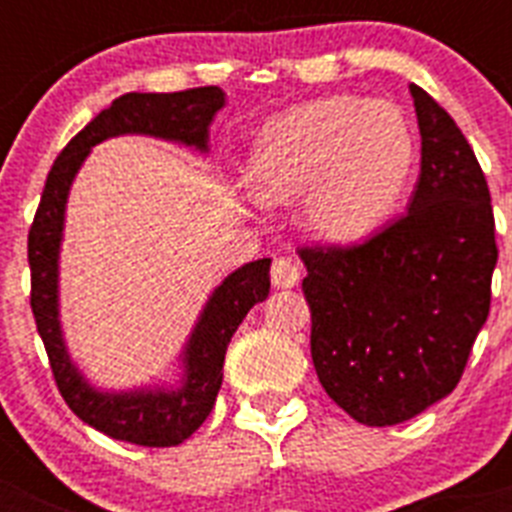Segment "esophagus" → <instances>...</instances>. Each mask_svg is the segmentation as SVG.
Returning a JSON list of instances; mask_svg holds the SVG:
<instances>
[{
	"label": "esophagus",
	"mask_w": 512,
	"mask_h": 512,
	"mask_svg": "<svg viewBox=\"0 0 512 512\" xmlns=\"http://www.w3.org/2000/svg\"><path fill=\"white\" fill-rule=\"evenodd\" d=\"M297 282H300V269H297L295 261L284 259V256L274 259V264H271V284L277 289H287L295 287Z\"/></svg>",
	"instance_id": "34e87169"
}]
</instances>
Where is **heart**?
Listing matches in <instances>:
<instances>
[{
  "label": "heart",
  "mask_w": 512,
  "mask_h": 512,
  "mask_svg": "<svg viewBox=\"0 0 512 512\" xmlns=\"http://www.w3.org/2000/svg\"><path fill=\"white\" fill-rule=\"evenodd\" d=\"M415 164V135L387 99L325 97L274 117L251 161L269 205L305 194V225L330 243L366 238L395 212Z\"/></svg>",
  "instance_id": "obj_1"
}]
</instances>
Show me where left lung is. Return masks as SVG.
<instances>
[{
    "label": "left lung",
    "mask_w": 512,
    "mask_h": 512,
    "mask_svg": "<svg viewBox=\"0 0 512 512\" xmlns=\"http://www.w3.org/2000/svg\"><path fill=\"white\" fill-rule=\"evenodd\" d=\"M420 179L408 212L354 246L297 248L323 390L364 425H397L459 384L490 315V189L467 138L410 84Z\"/></svg>",
    "instance_id": "left-lung-1"
}]
</instances>
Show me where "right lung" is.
<instances>
[{
  "label": "right lung",
  "mask_w": 512,
  "mask_h": 512,
  "mask_svg": "<svg viewBox=\"0 0 512 512\" xmlns=\"http://www.w3.org/2000/svg\"><path fill=\"white\" fill-rule=\"evenodd\" d=\"M223 104L225 94L217 87H197L171 94L130 92L117 97L58 153L27 233L30 307L43 338L45 354L51 361L58 392L84 423L117 441L156 446V449L176 446L205 423L215 405L217 390L223 384V364L230 338L248 310L269 297L271 259L241 266L212 292L184 351L187 377L182 390L97 392L71 364L58 323V248H61L63 210H66L69 187L89 148L112 135H153V138L179 140L184 146L207 151V128Z\"/></svg>",
  "instance_id": "1"
}]
</instances>
